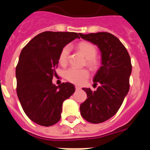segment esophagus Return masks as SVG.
Here are the masks:
<instances>
[{
	"mask_svg": "<svg viewBox=\"0 0 150 150\" xmlns=\"http://www.w3.org/2000/svg\"><path fill=\"white\" fill-rule=\"evenodd\" d=\"M75 88H76V90H79L80 89V87H79V86H75Z\"/></svg>",
	"mask_w": 150,
	"mask_h": 150,
	"instance_id": "1",
	"label": "esophagus"
}]
</instances>
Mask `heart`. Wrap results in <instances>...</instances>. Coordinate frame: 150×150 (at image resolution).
<instances>
[{
    "mask_svg": "<svg viewBox=\"0 0 150 150\" xmlns=\"http://www.w3.org/2000/svg\"><path fill=\"white\" fill-rule=\"evenodd\" d=\"M80 52L86 58L87 65L91 70H96L98 67V61L96 59L97 49L93 44L88 42H81L77 46ZM71 52V47L65 46L61 51L59 57V62L62 65H65L68 62L69 55ZM89 76V72L86 69H77L71 67L67 69L64 72V77L66 79L74 84H83Z\"/></svg>",
    "mask_w": 150,
    "mask_h": 150,
    "instance_id": "1",
    "label": "heart"
}]
</instances>
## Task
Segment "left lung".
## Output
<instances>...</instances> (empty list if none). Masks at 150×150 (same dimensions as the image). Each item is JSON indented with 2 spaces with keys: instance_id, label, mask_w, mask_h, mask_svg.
<instances>
[{
  "instance_id": "obj_1",
  "label": "left lung",
  "mask_w": 150,
  "mask_h": 150,
  "mask_svg": "<svg viewBox=\"0 0 150 150\" xmlns=\"http://www.w3.org/2000/svg\"><path fill=\"white\" fill-rule=\"evenodd\" d=\"M83 39L97 45L101 52V64L93 82L100 84L96 91L83 88L87 99L80 104L83 119L94 124L101 123L116 114L129 91L132 62L126 48L110 33L79 34Z\"/></svg>"
}]
</instances>
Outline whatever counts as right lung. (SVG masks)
<instances>
[{
    "label": "right lung",
    "instance_id": "right-lung-1",
    "mask_svg": "<svg viewBox=\"0 0 150 150\" xmlns=\"http://www.w3.org/2000/svg\"><path fill=\"white\" fill-rule=\"evenodd\" d=\"M79 34L45 31L29 41L21 52L16 68L17 95L28 117L40 125L48 127L58 122L64 100L75 91L72 83L56 86L52 80L57 75L61 51L79 38Z\"/></svg>",
    "mask_w": 150,
    "mask_h": 150
}]
</instances>
